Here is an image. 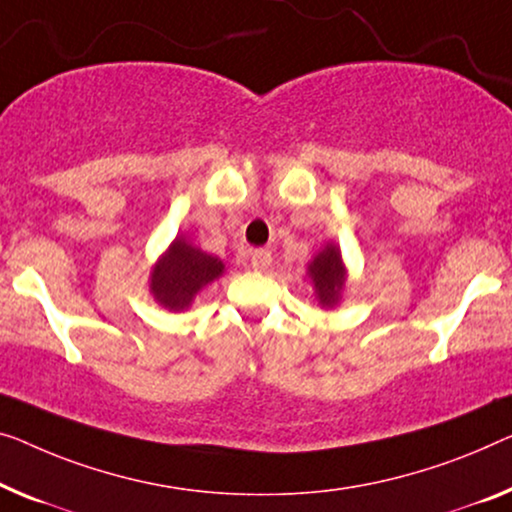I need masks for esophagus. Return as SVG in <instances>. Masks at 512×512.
<instances>
[{"label":"esophagus","instance_id":"1","mask_svg":"<svg viewBox=\"0 0 512 512\" xmlns=\"http://www.w3.org/2000/svg\"><path fill=\"white\" fill-rule=\"evenodd\" d=\"M271 262H273V257H271V253L269 250H253V253H250V266H253L255 271H266L271 266Z\"/></svg>","mask_w":512,"mask_h":512}]
</instances>
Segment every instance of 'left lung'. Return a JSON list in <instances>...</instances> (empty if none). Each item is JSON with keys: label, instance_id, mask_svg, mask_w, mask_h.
Listing matches in <instances>:
<instances>
[{"label": "left lung", "instance_id": "left-lung-1", "mask_svg": "<svg viewBox=\"0 0 512 512\" xmlns=\"http://www.w3.org/2000/svg\"><path fill=\"white\" fill-rule=\"evenodd\" d=\"M308 276L317 303L326 310H333L342 301V292L347 285V266L342 259L340 246L329 241L319 253L308 262Z\"/></svg>", "mask_w": 512, "mask_h": 512}]
</instances>
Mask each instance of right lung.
<instances>
[{
	"label": "right lung",
	"mask_w": 512,
	"mask_h": 512,
	"mask_svg": "<svg viewBox=\"0 0 512 512\" xmlns=\"http://www.w3.org/2000/svg\"><path fill=\"white\" fill-rule=\"evenodd\" d=\"M225 273L223 259L204 253L183 234L174 236L163 255L149 271V294L160 308L170 312L188 310L197 294Z\"/></svg>",
	"instance_id": "right-lung-1"
}]
</instances>
